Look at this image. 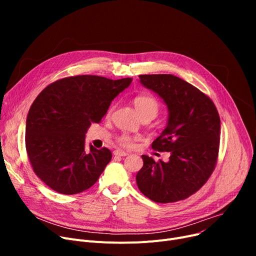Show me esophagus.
Returning <instances> with one entry per match:
<instances>
[{"label":"esophagus","instance_id":"34e87169","mask_svg":"<svg viewBox=\"0 0 256 256\" xmlns=\"http://www.w3.org/2000/svg\"><path fill=\"white\" fill-rule=\"evenodd\" d=\"M114 154L119 156H126L128 154V152H126L120 150H114Z\"/></svg>","mask_w":256,"mask_h":256}]
</instances>
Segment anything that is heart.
<instances>
[{"label":"heart","mask_w":256,"mask_h":256,"mask_svg":"<svg viewBox=\"0 0 256 256\" xmlns=\"http://www.w3.org/2000/svg\"><path fill=\"white\" fill-rule=\"evenodd\" d=\"M134 106H135L136 110L138 112V114L140 115V117L142 119H154L158 111H160V102L158 100L152 96H150V94H140V96H137L134 98L132 100ZM112 112V108H110L108 110L106 115L109 116ZM135 139H134L132 136L128 135V134H121L117 137V142L124 146H130Z\"/></svg>","instance_id":"obj_1"}]
</instances>
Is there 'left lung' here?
Here are the masks:
<instances>
[{
	"mask_svg": "<svg viewBox=\"0 0 256 256\" xmlns=\"http://www.w3.org/2000/svg\"><path fill=\"white\" fill-rule=\"evenodd\" d=\"M143 86L167 104L166 128L152 142V150L170 152L168 162L142 156L137 173L139 190L158 204L176 202L196 193L216 167L220 146V116L212 100L172 74H141Z\"/></svg>",
	"mask_w": 256,
	"mask_h": 256,
	"instance_id": "obj_1",
	"label": "left lung"
}]
</instances>
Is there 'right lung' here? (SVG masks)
Returning a JSON list of instances; mask_svg holds the SVG:
<instances>
[{"instance_id": "add662e5", "label": "right lung", "mask_w": 256, "mask_h": 256, "mask_svg": "<svg viewBox=\"0 0 256 256\" xmlns=\"http://www.w3.org/2000/svg\"><path fill=\"white\" fill-rule=\"evenodd\" d=\"M132 83L74 76L46 86L33 102L26 122V150L36 176L64 195L83 192L98 182L112 152L85 148V134L98 124L111 102Z\"/></svg>"}]
</instances>
